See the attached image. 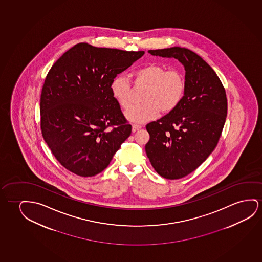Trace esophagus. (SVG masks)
I'll list each match as a JSON object with an SVG mask.
<instances>
[{
    "label": "esophagus",
    "mask_w": 262,
    "mask_h": 262,
    "mask_svg": "<svg viewBox=\"0 0 262 262\" xmlns=\"http://www.w3.org/2000/svg\"><path fill=\"white\" fill-rule=\"evenodd\" d=\"M141 127H142V125H138V124H134V125H132V131L136 132L137 130H139Z\"/></svg>",
    "instance_id": "1"
}]
</instances>
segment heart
<instances>
[{"mask_svg":"<svg viewBox=\"0 0 262 262\" xmlns=\"http://www.w3.org/2000/svg\"><path fill=\"white\" fill-rule=\"evenodd\" d=\"M133 83L137 88H145L143 103L134 106L126 111L125 117L130 121L145 122L158 115L174 111L184 96L185 78L176 69L166 70L159 63H148L133 73ZM112 96L119 106L127 110L132 103L131 85L122 74L115 76L111 83Z\"/></svg>","mask_w":262,"mask_h":262,"instance_id":"b5f03b06","label":"heart"}]
</instances>
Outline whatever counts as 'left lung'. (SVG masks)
<instances>
[{
  "label": "left lung",
  "instance_id": "1",
  "mask_svg": "<svg viewBox=\"0 0 262 262\" xmlns=\"http://www.w3.org/2000/svg\"><path fill=\"white\" fill-rule=\"evenodd\" d=\"M176 58L184 67V96L174 111L146 125L145 151L156 172L178 180L199 168L214 151L227 115V99L220 79L208 63L188 48L149 50Z\"/></svg>",
  "mask_w": 262,
  "mask_h": 262
}]
</instances>
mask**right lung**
Wrapping results in <instances>:
<instances>
[{
    "mask_svg": "<svg viewBox=\"0 0 262 262\" xmlns=\"http://www.w3.org/2000/svg\"><path fill=\"white\" fill-rule=\"evenodd\" d=\"M144 54L79 43L48 72L41 92V132L71 172L81 177L100 173L131 135L111 83Z\"/></svg>",
    "mask_w": 262,
    "mask_h": 262,
    "instance_id": "right-lung-1",
    "label": "right lung"
}]
</instances>
